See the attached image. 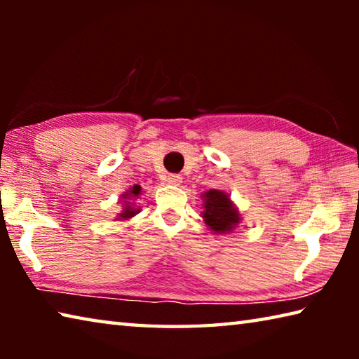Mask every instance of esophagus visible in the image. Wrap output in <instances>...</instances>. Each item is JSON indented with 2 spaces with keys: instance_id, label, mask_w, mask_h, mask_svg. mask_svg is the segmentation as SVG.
I'll return each instance as SVG.
<instances>
[{
  "instance_id": "1",
  "label": "esophagus",
  "mask_w": 359,
  "mask_h": 359,
  "mask_svg": "<svg viewBox=\"0 0 359 359\" xmlns=\"http://www.w3.org/2000/svg\"><path fill=\"white\" fill-rule=\"evenodd\" d=\"M166 180H168V184H171V185H180L182 184V177L179 174H169L168 177H166Z\"/></svg>"
}]
</instances>
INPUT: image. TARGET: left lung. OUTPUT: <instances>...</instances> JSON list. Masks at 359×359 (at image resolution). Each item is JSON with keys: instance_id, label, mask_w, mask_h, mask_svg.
<instances>
[{"instance_id": "left-lung-1", "label": "left lung", "mask_w": 359, "mask_h": 359, "mask_svg": "<svg viewBox=\"0 0 359 359\" xmlns=\"http://www.w3.org/2000/svg\"><path fill=\"white\" fill-rule=\"evenodd\" d=\"M203 198V212L201 217L208 228L214 234H229L242 222L239 208L234 204L229 194L223 190L212 188L209 191L201 194Z\"/></svg>"}]
</instances>
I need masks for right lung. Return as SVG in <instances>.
I'll use <instances>...</instances> for the list:
<instances>
[{"label":"right lung","mask_w":359,"mask_h":359,"mask_svg":"<svg viewBox=\"0 0 359 359\" xmlns=\"http://www.w3.org/2000/svg\"><path fill=\"white\" fill-rule=\"evenodd\" d=\"M141 194H142L141 185H133L128 188V190L121 193L118 198V204H120L121 210L117 214V218H115V220L128 222L133 217L137 215L139 212H141V209L136 205V201L141 198Z\"/></svg>","instance_id":"1"}]
</instances>
